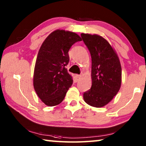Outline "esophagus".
I'll return each instance as SVG.
<instances>
[{"label": "esophagus", "instance_id": "1", "mask_svg": "<svg viewBox=\"0 0 146 146\" xmlns=\"http://www.w3.org/2000/svg\"><path fill=\"white\" fill-rule=\"evenodd\" d=\"M75 77H76V81H78V80L80 79L81 76L79 75H75Z\"/></svg>", "mask_w": 146, "mask_h": 146}]
</instances>
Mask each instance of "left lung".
<instances>
[{
    "instance_id": "1",
    "label": "left lung",
    "mask_w": 146,
    "mask_h": 146,
    "mask_svg": "<svg viewBox=\"0 0 146 146\" xmlns=\"http://www.w3.org/2000/svg\"><path fill=\"white\" fill-rule=\"evenodd\" d=\"M91 56L90 90L84 93L88 105L102 108L111 100L120 90L122 68L119 58L110 44L98 35L81 33Z\"/></svg>"
}]
</instances>
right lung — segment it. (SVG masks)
<instances>
[{
  "label": "right lung",
  "instance_id": "obj_1",
  "mask_svg": "<svg viewBox=\"0 0 146 146\" xmlns=\"http://www.w3.org/2000/svg\"><path fill=\"white\" fill-rule=\"evenodd\" d=\"M81 40L74 32L56 29L42 44L35 66L33 87L46 106L61 103L73 84L72 76L66 68L70 60L68 51L73 44Z\"/></svg>",
  "mask_w": 146,
  "mask_h": 146
}]
</instances>
